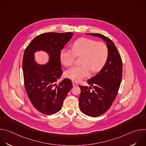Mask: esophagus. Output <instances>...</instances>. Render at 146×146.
<instances>
[{
	"label": "esophagus",
	"mask_w": 146,
	"mask_h": 146,
	"mask_svg": "<svg viewBox=\"0 0 146 146\" xmlns=\"http://www.w3.org/2000/svg\"><path fill=\"white\" fill-rule=\"evenodd\" d=\"M72 84H73V87L77 86L78 85V83H77V82H75V81H73V82H72Z\"/></svg>",
	"instance_id": "34e87169"
}]
</instances>
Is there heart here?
<instances>
[{"mask_svg": "<svg viewBox=\"0 0 146 146\" xmlns=\"http://www.w3.org/2000/svg\"><path fill=\"white\" fill-rule=\"evenodd\" d=\"M108 55L106 45L88 38H80L72 45V50L63 48L60 52V59L65 66H70L77 56H80L81 65L73 66L65 72V76L74 81H79L92 72L99 70L105 65Z\"/></svg>", "mask_w": 146, "mask_h": 146, "instance_id": "b5f03b06", "label": "heart"}]
</instances>
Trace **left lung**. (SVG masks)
Listing matches in <instances>:
<instances>
[{"label": "left lung", "instance_id": "left-lung-1", "mask_svg": "<svg viewBox=\"0 0 146 146\" xmlns=\"http://www.w3.org/2000/svg\"><path fill=\"white\" fill-rule=\"evenodd\" d=\"M99 37L106 41L108 55L105 65L87 83L91 87L80 86V110L88 116L96 117L106 112L111 106L119 90L122 74V62L120 55L113 41L99 33H86Z\"/></svg>", "mask_w": 146, "mask_h": 146}]
</instances>
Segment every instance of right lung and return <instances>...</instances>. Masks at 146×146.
Here are the masks:
<instances>
[{"mask_svg":"<svg viewBox=\"0 0 146 146\" xmlns=\"http://www.w3.org/2000/svg\"><path fill=\"white\" fill-rule=\"evenodd\" d=\"M74 35L72 32H48L34 38L26 48L23 60L24 84L33 106L44 114L50 115L61 110L63 102L72 88V81L65 78L56 84L63 72L60 52ZM42 50L49 56L48 62L41 65L34 54Z\"/></svg>","mask_w":146,"mask_h":146,"instance_id":"right-lung-1","label":"right lung"}]
</instances>
